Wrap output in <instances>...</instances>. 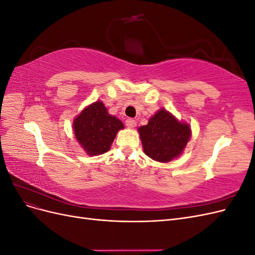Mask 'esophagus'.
Listing matches in <instances>:
<instances>
[{"label": "esophagus", "instance_id": "esophagus-1", "mask_svg": "<svg viewBox=\"0 0 255 255\" xmlns=\"http://www.w3.org/2000/svg\"><path fill=\"white\" fill-rule=\"evenodd\" d=\"M126 125H127V127L128 128H135L136 127V125H137V122L134 120V119H127L126 120Z\"/></svg>", "mask_w": 255, "mask_h": 255}]
</instances>
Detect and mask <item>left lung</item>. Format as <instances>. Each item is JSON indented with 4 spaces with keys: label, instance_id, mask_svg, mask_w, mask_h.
I'll list each match as a JSON object with an SVG mask.
<instances>
[{
    "label": "left lung",
    "instance_id": "obj_1",
    "mask_svg": "<svg viewBox=\"0 0 255 255\" xmlns=\"http://www.w3.org/2000/svg\"><path fill=\"white\" fill-rule=\"evenodd\" d=\"M138 130L144 153L161 163L179 156L190 137L189 126L179 122L165 110L157 112L148 125L140 127Z\"/></svg>",
    "mask_w": 255,
    "mask_h": 255
}]
</instances>
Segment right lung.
I'll list each match as a JSON object with an SVG mask.
<instances>
[{
  "label": "right lung",
  "mask_w": 255,
  "mask_h": 255,
  "mask_svg": "<svg viewBox=\"0 0 255 255\" xmlns=\"http://www.w3.org/2000/svg\"><path fill=\"white\" fill-rule=\"evenodd\" d=\"M74 134L88 155L103 154L111 145L123 123L107 113L102 102L86 107L74 120Z\"/></svg>",
  "instance_id": "obj_1"
}]
</instances>
